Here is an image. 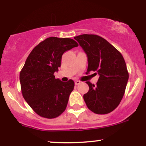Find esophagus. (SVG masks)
<instances>
[{"label": "esophagus", "instance_id": "34e87169", "mask_svg": "<svg viewBox=\"0 0 146 146\" xmlns=\"http://www.w3.org/2000/svg\"><path fill=\"white\" fill-rule=\"evenodd\" d=\"M80 83H81V82H80V80H76V81L75 82V85H78V84H80Z\"/></svg>", "mask_w": 146, "mask_h": 146}]
</instances>
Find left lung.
Masks as SVG:
<instances>
[{"mask_svg": "<svg viewBox=\"0 0 146 146\" xmlns=\"http://www.w3.org/2000/svg\"><path fill=\"white\" fill-rule=\"evenodd\" d=\"M88 58L86 74L95 71L99 75L96 85L86 82L89 86L84 100L93 113L108 114L118 106L124 95L128 72L123 56L106 40L93 34L74 38Z\"/></svg>", "mask_w": 146, "mask_h": 146, "instance_id": "left-lung-1", "label": "left lung"}]
</instances>
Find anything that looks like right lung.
<instances>
[{
  "mask_svg": "<svg viewBox=\"0 0 146 146\" xmlns=\"http://www.w3.org/2000/svg\"><path fill=\"white\" fill-rule=\"evenodd\" d=\"M78 46L71 38L50 37L37 45L27 58L20 73L22 94L40 116L56 118L66 109L75 83L56 79L54 73L61 66L63 53Z\"/></svg>",
  "mask_w": 146,
  "mask_h": 146,
  "instance_id": "1",
  "label": "right lung"
}]
</instances>
